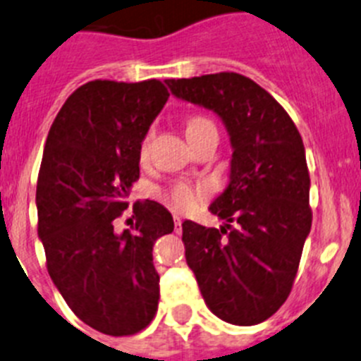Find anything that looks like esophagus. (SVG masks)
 <instances>
[{"mask_svg": "<svg viewBox=\"0 0 361 361\" xmlns=\"http://www.w3.org/2000/svg\"><path fill=\"white\" fill-rule=\"evenodd\" d=\"M174 231L176 233H181V219L178 215H174Z\"/></svg>", "mask_w": 361, "mask_h": 361, "instance_id": "1", "label": "esophagus"}]
</instances>
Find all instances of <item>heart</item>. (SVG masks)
I'll use <instances>...</instances> for the list:
<instances>
[{"label": "heart", "instance_id": "heart-1", "mask_svg": "<svg viewBox=\"0 0 361 361\" xmlns=\"http://www.w3.org/2000/svg\"><path fill=\"white\" fill-rule=\"evenodd\" d=\"M207 126H214V124H212L208 119H204V117L194 116L188 119L187 133H192V131H197L201 130V128H207ZM146 146H147V137L142 142V153L146 151ZM160 196L165 203L178 212H190L197 207V203H200V192H197L196 188H192L190 185L187 183L173 185L171 188L161 192Z\"/></svg>", "mask_w": 361, "mask_h": 361}]
</instances>
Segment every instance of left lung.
<instances>
[{
  "label": "left lung",
  "mask_w": 361,
  "mask_h": 361,
  "mask_svg": "<svg viewBox=\"0 0 361 361\" xmlns=\"http://www.w3.org/2000/svg\"><path fill=\"white\" fill-rule=\"evenodd\" d=\"M165 83L178 99L217 114L233 151L228 187L208 208L224 224H181L187 264L214 315L260 324L287 301L312 228L301 135L281 104L242 74Z\"/></svg>",
  "instance_id": "8db88e82"
}]
</instances>
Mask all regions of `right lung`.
Wrapping results in <instances>:
<instances>
[{
  "instance_id": "right-lung-1",
  "label": "right lung",
  "mask_w": 361,
  "mask_h": 361,
  "mask_svg": "<svg viewBox=\"0 0 361 361\" xmlns=\"http://www.w3.org/2000/svg\"><path fill=\"white\" fill-rule=\"evenodd\" d=\"M167 97L158 80L89 82L67 97L44 146L35 203L48 272L76 317L104 335H133L158 308L153 245L174 230L173 215L147 200L133 207L131 230L119 233L116 219Z\"/></svg>"
}]
</instances>
